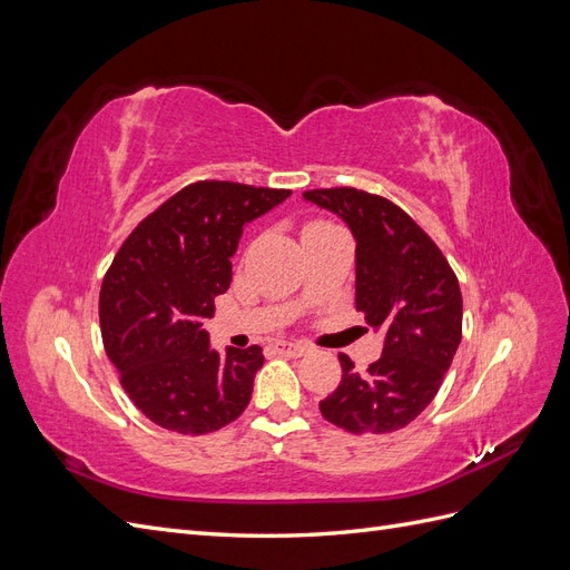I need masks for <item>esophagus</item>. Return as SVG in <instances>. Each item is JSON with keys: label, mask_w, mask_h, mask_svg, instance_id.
<instances>
[{"label": "esophagus", "mask_w": 570, "mask_h": 570, "mask_svg": "<svg viewBox=\"0 0 570 570\" xmlns=\"http://www.w3.org/2000/svg\"><path fill=\"white\" fill-rule=\"evenodd\" d=\"M273 350L278 352V354H283V356H304V354H308V344H304V342H292V340H278L273 344Z\"/></svg>", "instance_id": "obj_1"}]
</instances>
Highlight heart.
I'll use <instances>...</instances> for the list:
<instances>
[{"instance_id":"1","label":"heart","mask_w":570,"mask_h":570,"mask_svg":"<svg viewBox=\"0 0 570 570\" xmlns=\"http://www.w3.org/2000/svg\"><path fill=\"white\" fill-rule=\"evenodd\" d=\"M325 226H331V223H325V220H312V223H308V226L304 228V233L316 230V228H325Z\"/></svg>"}]
</instances>
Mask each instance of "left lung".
Masks as SVG:
<instances>
[{"label":"left lung","instance_id":"obj_1","mask_svg":"<svg viewBox=\"0 0 570 570\" xmlns=\"http://www.w3.org/2000/svg\"><path fill=\"white\" fill-rule=\"evenodd\" d=\"M306 202L337 214L356 239V312L385 331L383 356L358 373L340 354L342 381L318 404L347 433H394L435 400L461 342L456 273L394 202L356 187H323Z\"/></svg>","mask_w":570,"mask_h":570}]
</instances>
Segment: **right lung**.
Instances as JSON below:
<instances>
[{
  "mask_svg": "<svg viewBox=\"0 0 570 570\" xmlns=\"http://www.w3.org/2000/svg\"><path fill=\"white\" fill-rule=\"evenodd\" d=\"M289 195L199 180L137 223L120 245L99 292L101 340L120 385L151 423L206 435L247 409L262 347L218 354L204 318L230 287V256L245 223Z\"/></svg>",
  "mask_w": 570,
  "mask_h": 570,
  "instance_id": "obj_1",
  "label": "right lung"
}]
</instances>
